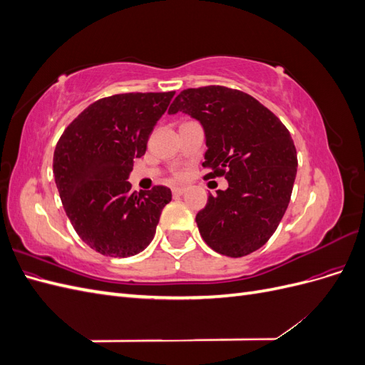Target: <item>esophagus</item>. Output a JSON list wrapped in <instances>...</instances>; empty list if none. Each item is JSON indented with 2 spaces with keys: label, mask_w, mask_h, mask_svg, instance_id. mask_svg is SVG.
I'll list each match as a JSON object with an SVG mask.
<instances>
[{
  "label": "esophagus",
  "mask_w": 365,
  "mask_h": 365,
  "mask_svg": "<svg viewBox=\"0 0 365 365\" xmlns=\"http://www.w3.org/2000/svg\"><path fill=\"white\" fill-rule=\"evenodd\" d=\"M184 192H185L184 187H173V189H172V193L175 196H181V195H184Z\"/></svg>",
  "instance_id": "34e87169"
}]
</instances>
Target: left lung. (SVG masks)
<instances>
[{"mask_svg":"<svg viewBox=\"0 0 365 365\" xmlns=\"http://www.w3.org/2000/svg\"><path fill=\"white\" fill-rule=\"evenodd\" d=\"M180 111L204 129L207 176L228 181L196 215L200 233L219 254L247 256L267 244L288 208L298 164L289 130L256 98L225 86L181 91L169 114Z\"/></svg>","mask_w":365,"mask_h":365,"instance_id":"obj_1","label":"left lung"}]
</instances>
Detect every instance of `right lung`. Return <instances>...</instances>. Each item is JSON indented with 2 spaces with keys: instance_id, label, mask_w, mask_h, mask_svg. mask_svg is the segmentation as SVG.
<instances>
[{
  "instance_id": "right-lung-1",
  "label": "right lung",
  "mask_w": 365,
  "mask_h": 365,
  "mask_svg": "<svg viewBox=\"0 0 365 365\" xmlns=\"http://www.w3.org/2000/svg\"><path fill=\"white\" fill-rule=\"evenodd\" d=\"M175 91L101 98L63 130L53 157L61 201L76 233L109 257H129L155 236L170 189L130 192L134 160L146 153L153 126Z\"/></svg>"
}]
</instances>
